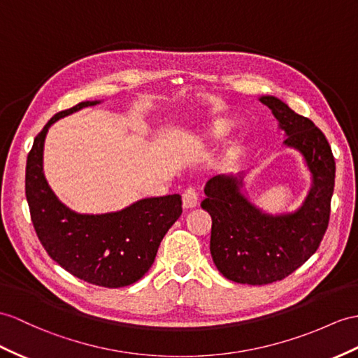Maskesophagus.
I'll list each match as a JSON object with an SVG mask.
<instances>
[{
  "label": "esophagus",
  "mask_w": 358,
  "mask_h": 358,
  "mask_svg": "<svg viewBox=\"0 0 358 358\" xmlns=\"http://www.w3.org/2000/svg\"><path fill=\"white\" fill-rule=\"evenodd\" d=\"M197 191L194 188H187L184 193H182V202H184L185 208H194L197 205Z\"/></svg>",
  "instance_id": "obj_1"
}]
</instances>
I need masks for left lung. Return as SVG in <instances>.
<instances>
[{
  "label": "left lung",
  "instance_id": "8db88e82",
  "mask_svg": "<svg viewBox=\"0 0 358 358\" xmlns=\"http://www.w3.org/2000/svg\"><path fill=\"white\" fill-rule=\"evenodd\" d=\"M259 101L280 121L285 145L303 155L313 188L298 211L273 217L241 194L243 176L206 182L200 206L213 219L209 249L214 264L228 280L250 285L284 280L317 250L329 223L336 178L334 156L322 130L281 100L266 95Z\"/></svg>",
  "mask_w": 358,
  "mask_h": 358
}]
</instances>
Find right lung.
<instances>
[{
    "label": "right lung",
    "instance_id": "add662e5",
    "mask_svg": "<svg viewBox=\"0 0 358 358\" xmlns=\"http://www.w3.org/2000/svg\"><path fill=\"white\" fill-rule=\"evenodd\" d=\"M97 103H78L57 112L43 126L27 156L25 196L34 231L47 254L78 280L118 289L141 280L152 267L164 235L182 214V199L179 194L143 199L123 211L101 215L76 214L59 202L42 169L48 127Z\"/></svg>",
    "mask_w": 358,
    "mask_h": 358
}]
</instances>
